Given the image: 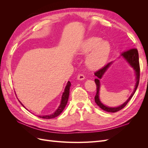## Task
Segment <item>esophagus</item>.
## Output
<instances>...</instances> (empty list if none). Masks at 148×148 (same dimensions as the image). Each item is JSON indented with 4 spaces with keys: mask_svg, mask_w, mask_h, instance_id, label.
<instances>
[{
    "mask_svg": "<svg viewBox=\"0 0 148 148\" xmlns=\"http://www.w3.org/2000/svg\"><path fill=\"white\" fill-rule=\"evenodd\" d=\"M84 78H85V77H84V75L83 74H79L77 77V79L79 80H83Z\"/></svg>",
    "mask_w": 148,
    "mask_h": 148,
    "instance_id": "esophagus-1",
    "label": "esophagus"
}]
</instances>
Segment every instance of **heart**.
I'll return each instance as SVG.
<instances>
[{"mask_svg":"<svg viewBox=\"0 0 148 148\" xmlns=\"http://www.w3.org/2000/svg\"><path fill=\"white\" fill-rule=\"evenodd\" d=\"M81 52H89L85 63L89 69L96 70L106 64L110 54V46L108 42L103 41L99 38L91 37L83 42Z\"/></svg>","mask_w":148,"mask_h":148,"instance_id":"1","label":"heart"}]
</instances>
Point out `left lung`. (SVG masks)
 Listing matches in <instances>:
<instances>
[{"label": "left lung", "instance_id": "obj_1", "mask_svg": "<svg viewBox=\"0 0 148 148\" xmlns=\"http://www.w3.org/2000/svg\"><path fill=\"white\" fill-rule=\"evenodd\" d=\"M122 55L125 58V59L127 60V62L130 64L133 69L135 71L136 73V83L135 85V88L133 93L130 96V97L128 99V100L125 102L124 104H123L122 106H120L117 107H109L104 106L102 103L100 101L99 97V89H100V82H99V79H101L102 77V75L106 72L107 69L109 68L110 65L112 64V62L110 63H108L107 65H104L103 67L99 70H98L95 73V75L97 77L95 79V83L96 84V95L95 97V100L96 104L99 106L101 109L104 110L106 112H118L120 110H122L123 108L126 106L127 103L129 102V101L132 99V97L135 94V91H136V89L138 88V86L139 84V82H140V62H139V56H138V52L137 49L136 48H133L130 49L129 50L123 52Z\"/></svg>", "mask_w": 148, "mask_h": 148}]
</instances>
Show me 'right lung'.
Masks as SVG:
<instances>
[{
  "instance_id": "1",
  "label": "right lung",
  "mask_w": 148,
  "mask_h": 148,
  "mask_svg": "<svg viewBox=\"0 0 148 148\" xmlns=\"http://www.w3.org/2000/svg\"><path fill=\"white\" fill-rule=\"evenodd\" d=\"M70 86H71V83L70 82H68V83H67V84H66V86L65 87V91H64V92L63 93V95H62L60 105L59 107V108H58L57 109V110L55 112L53 113V114L49 115L39 116V117L42 118V119H51L55 118V117H57L58 115H59L62 112V111H63L64 109H65V106H66V105L67 104V102H68L69 97V93H70ZM21 104L23 106V105L21 103Z\"/></svg>"
}]
</instances>
